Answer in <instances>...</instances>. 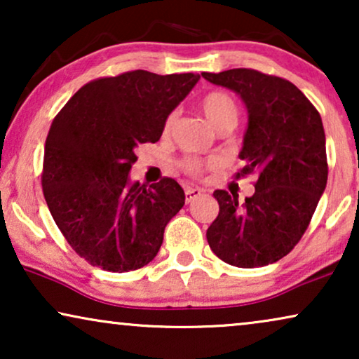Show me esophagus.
<instances>
[{
	"label": "esophagus",
	"instance_id": "esophagus-1",
	"mask_svg": "<svg viewBox=\"0 0 359 359\" xmlns=\"http://www.w3.org/2000/svg\"><path fill=\"white\" fill-rule=\"evenodd\" d=\"M204 191L201 188H186L184 189V194H186V203H191V201H194L196 198H199L201 194H203Z\"/></svg>",
	"mask_w": 359,
	"mask_h": 359
}]
</instances>
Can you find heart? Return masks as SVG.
<instances>
[{
  "instance_id": "1",
  "label": "heart",
  "mask_w": 359,
  "mask_h": 359,
  "mask_svg": "<svg viewBox=\"0 0 359 359\" xmlns=\"http://www.w3.org/2000/svg\"><path fill=\"white\" fill-rule=\"evenodd\" d=\"M201 109H203L205 119L209 121V124L212 126L215 130H219L220 127L227 124L237 126L238 106L233 97L227 95V93H222V91L209 93V95L203 100V102H201ZM173 122H175V114H170L168 119L165 122V132H168L171 129ZM180 166L186 175H191V176H199L204 170L203 161L196 158H186L181 161Z\"/></svg>"
}]
</instances>
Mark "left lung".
I'll return each instance as SVG.
<instances>
[{
    "instance_id": "1",
    "label": "left lung",
    "mask_w": 359,
    "mask_h": 359,
    "mask_svg": "<svg viewBox=\"0 0 359 359\" xmlns=\"http://www.w3.org/2000/svg\"><path fill=\"white\" fill-rule=\"evenodd\" d=\"M212 85L237 93L248 112L240 150L255 175V194L214 191L217 219L208 229L209 247L238 268L276 263L306 232L327 186L325 132L312 102L291 81L248 68L201 73Z\"/></svg>"
}]
</instances>
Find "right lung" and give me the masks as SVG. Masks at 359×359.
Masks as SVG:
<instances>
[{
	"mask_svg": "<svg viewBox=\"0 0 359 359\" xmlns=\"http://www.w3.org/2000/svg\"><path fill=\"white\" fill-rule=\"evenodd\" d=\"M199 78L145 70L100 78L80 88L53 119L43 196L63 237L93 266L134 271L158 253L184 191L171 178L147 188L129 173L135 147L160 140L168 116Z\"/></svg>",
	"mask_w": 359,
	"mask_h": 359,
	"instance_id": "1",
	"label": "right lung"
}]
</instances>
